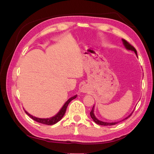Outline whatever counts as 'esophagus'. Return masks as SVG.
<instances>
[{
	"label": "esophagus",
	"mask_w": 154,
	"mask_h": 154,
	"mask_svg": "<svg viewBox=\"0 0 154 154\" xmlns=\"http://www.w3.org/2000/svg\"><path fill=\"white\" fill-rule=\"evenodd\" d=\"M87 91H88V88H87V87H86L85 85H83L82 87H81V92H82V93H87Z\"/></svg>",
	"instance_id": "obj_1"
}]
</instances>
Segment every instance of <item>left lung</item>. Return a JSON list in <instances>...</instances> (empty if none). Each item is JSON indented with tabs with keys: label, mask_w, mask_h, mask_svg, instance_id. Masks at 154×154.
Returning <instances> with one entry per match:
<instances>
[{
	"label": "left lung",
	"mask_w": 154,
	"mask_h": 154,
	"mask_svg": "<svg viewBox=\"0 0 154 154\" xmlns=\"http://www.w3.org/2000/svg\"><path fill=\"white\" fill-rule=\"evenodd\" d=\"M122 42H123V44L124 45H125V47L128 49V50H132V51H134L135 52V54L137 55V51L135 49V48L133 46V45H132L131 44H130L128 42H127L126 40H124V39H122ZM94 106L93 107L92 110H91V112H90V115L91 116V118H92V119L93 120V121L95 123H97V124H99V125H102V126H112V125H115L116 124H117L118 122H103V121H100L99 120H98L97 118L95 117V116H94ZM132 115V114H130V115H129L128 117H126L125 119H124L123 120L127 119L128 118H129L130 116Z\"/></svg>",
	"instance_id": "obj_1"
}]
</instances>
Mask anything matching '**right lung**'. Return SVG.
I'll use <instances>...</instances> for the list:
<instances>
[{"instance_id": "obj_1", "label": "right lung", "mask_w": 154, "mask_h": 154, "mask_svg": "<svg viewBox=\"0 0 154 154\" xmlns=\"http://www.w3.org/2000/svg\"><path fill=\"white\" fill-rule=\"evenodd\" d=\"M76 97H77V95L70 98V99L64 104L63 107L61 108V109L60 110V112H59L56 114V115L53 116V117H51V118H49V119H40V118H36V117L30 115V114L28 113L26 110H24V111H25V112L26 113L27 115L30 116L32 119H33L34 120L36 121V122H40V123L44 124H47V125H53V124H56L57 122H59V121L61 120V119L63 118V116H64V114L65 113V111H66L67 107L68 106L69 103L72 100L75 99Z\"/></svg>"}]
</instances>
